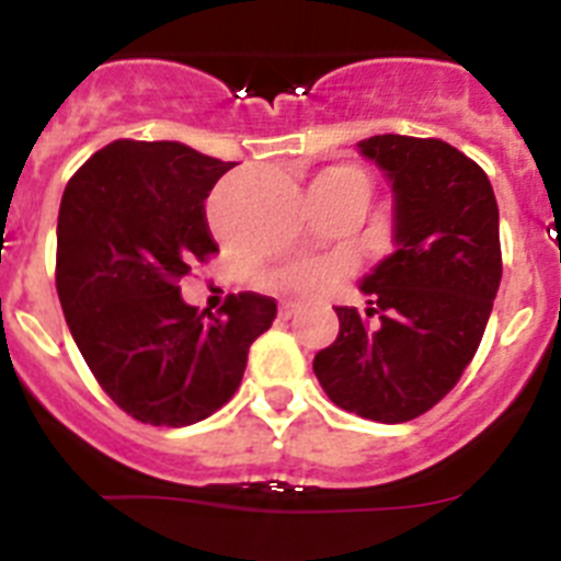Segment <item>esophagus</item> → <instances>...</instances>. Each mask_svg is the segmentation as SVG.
<instances>
[{"label":"esophagus","mask_w":561,"mask_h":561,"mask_svg":"<svg viewBox=\"0 0 561 561\" xmlns=\"http://www.w3.org/2000/svg\"><path fill=\"white\" fill-rule=\"evenodd\" d=\"M297 311H300V306L297 304H280V317H286V320H289V317H295Z\"/></svg>","instance_id":"esophagus-1"}]
</instances>
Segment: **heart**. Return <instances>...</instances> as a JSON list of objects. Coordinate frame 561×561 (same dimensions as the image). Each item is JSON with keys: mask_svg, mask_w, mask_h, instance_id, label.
Here are the masks:
<instances>
[{"mask_svg": "<svg viewBox=\"0 0 561 561\" xmlns=\"http://www.w3.org/2000/svg\"><path fill=\"white\" fill-rule=\"evenodd\" d=\"M320 180L348 182V185H356L368 193V176L354 165L329 168V171L320 173ZM345 275H348V264L340 257H311V261H295V264L277 270L272 275V286L277 291H286V295L314 300V297H323L334 284H340Z\"/></svg>", "mask_w": 561, "mask_h": 561, "instance_id": "heart-1", "label": "heart"}]
</instances>
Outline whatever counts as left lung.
<instances>
[{
    "mask_svg": "<svg viewBox=\"0 0 561 561\" xmlns=\"http://www.w3.org/2000/svg\"><path fill=\"white\" fill-rule=\"evenodd\" d=\"M393 182L399 250L362 280L365 314L336 306L340 334L314 356L336 408L381 424L413 421L458 385L503 277L492 182L435 137L376 134L359 142Z\"/></svg>",
    "mask_w": 561,
    "mask_h": 561,
    "instance_id": "1",
    "label": "left lung"
}]
</instances>
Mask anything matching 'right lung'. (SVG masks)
<instances>
[{
    "instance_id": "right-lung-1",
    "label": "right lung",
    "mask_w": 561,
    "mask_h": 561,
    "mask_svg": "<svg viewBox=\"0 0 561 561\" xmlns=\"http://www.w3.org/2000/svg\"><path fill=\"white\" fill-rule=\"evenodd\" d=\"M232 165L182 142L114 140L64 187L58 300L98 385L142 424L187 427L225 408L277 314L255 291L219 314L180 295L191 266L219 252L205 199Z\"/></svg>"
}]
</instances>
